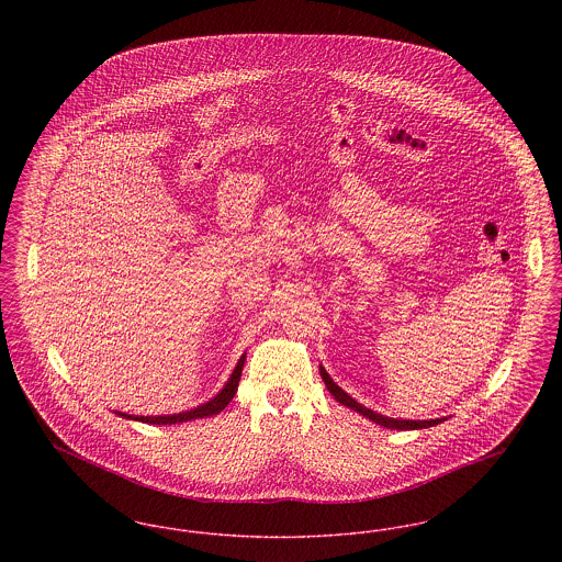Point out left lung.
Wrapping results in <instances>:
<instances>
[{
    "label": "left lung",
    "instance_id": "left-lung-1",
    "mask_svg": "<svg viewBox=\"0 0 562 562\" xmlns=\"http://www.w3.org/2000/svg\"><path fill=\"white\" fill-rule=\"evenodd\" d=\"M322 379H324V383H326V387H328V392L335 396V401L339 402V404H344V406H348L351 411H356V413H360L362 417H367V419H371L374 422L376 426H383V428L387 429H417V428H426L429 422H411V419H394V417H385V415H381V413H374L371 408H367V406H362L360 402L353 401L349 394H346L330 376L328 373L322 374Z\"/></svg>",
    "mask_w": 562,
    "mask_h": 562
}]
</instances>
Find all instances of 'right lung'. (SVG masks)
Here are the masks:
<instances>
[{"label":"right lung","mask_w":562,"mask_h":562,"mask_svg":"<svg viewBox=\"0 0 562 562\" xmlns=\"http://www.w3.org/2000/svg\"><path fill=\"white\" fill-rule=\"evenodd\" d=\"M244 360H246V353H241L234 373L229 374L227 383L221 387V392L213 396L211 401L195 406V408H189V411H181V413H175V415H128V413H122V411H115L120 417L124 419H133V422H140V424H154V426H175V424H186L191 419H204V417H213L218 415L232 398L236 396L238 392V383H240L241 369H244Z\"/></svg>","instance_id":"right-lung-1"}]
</instances>
